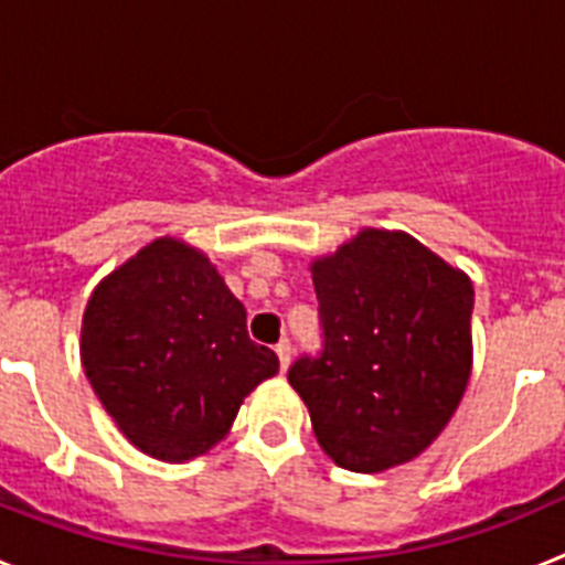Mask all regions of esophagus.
I'll list each match as a JSON object with an SVG mask.
<instances>
[{
    "mask_svg": "<svg viewBox=\"0 0 565 565\" xmlns=\"http://www.w3.org/2000/svg\"><path fill=\"white\" fill-rule=\"evenodd\" d=\"M274 351H277V356H279V367L286 371L288 362H291V342H288V339H282V342H277V348H274Z\"/></svg>",
    "mask_w": 565,
    "mask_h": 565,
    "instance_id": "1",
    "label": "esophagus"
}]
</instances>
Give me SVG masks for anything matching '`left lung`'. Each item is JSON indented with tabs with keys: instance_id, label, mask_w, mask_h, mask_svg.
<instances>
[{
	"instance_id": "obj_1",
	"label": "left lung",
	"mask_w": 565,
	"mask_h": 565,
	"mask_svg": "<svg viewBox=\"0 0 565 565\" xmlns=\"http://www.w3.org/2000/svg\"><path fill=\"white\" fill-rule=\"evenodd\" d=\"M317 353L288 367L319 447L342 469L382 472L436 441L472 364V282L411 234L364 228L311 266Z\"/></svg>"
}]
</instances>
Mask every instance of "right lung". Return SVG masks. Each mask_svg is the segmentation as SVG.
I'll use <instances>...</instances> for the list:
<instances>
[{
    "instance_id": "obj_1",
    "label": "right lung",
    "mask_w": 565,
    "mask_h": 565,
    "mask_svg": "<svg viewBox=\"0 0 565 565\" xmlns=\"http://www.w3.org/2000/svg\"><path fill=\"white\" fill-rule=\"evenodd\" d=\"M82 362L124 436L161 461L203 456L243 398L279 371L212 263L172 237L149 243L93 291Z\"/></svg>"
}]
</instances>
